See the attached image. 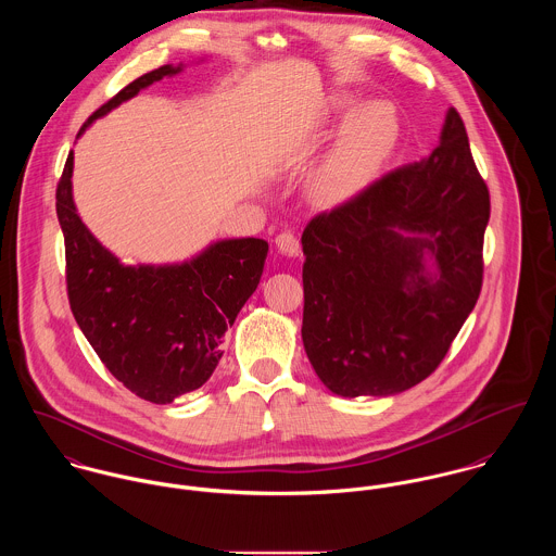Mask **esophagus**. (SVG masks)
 Returning <instances> with one entry per match:
<instances>
[{
    "instance_id": "34e87169",
    "label": "esophagus",
    "mask_w": 556,
    "mask_h": 556,
    "mask_svg": "<svg viewBox=\"0 0 556 556\" xmlns=\"http://www.w3.org/2000/svg\"><path fill=\"white\" fill-rule=\"evenodd\" d=\"M276 248L287 256H298L300 254V239L293 231H282V233L276 236Z\"/></svg>"
}]
</instances>
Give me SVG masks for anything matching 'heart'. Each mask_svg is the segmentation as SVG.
I'll return each instance as SVG.
<instances>
[{
    "label": "heart",
    "mask_w": 556,
    "mask_h": 556,
    "mask_svg": "<svg viewBox=\"0 0 556 556\" xmlns=\"http://www.w3.org/2000/svg\"><path fill=\"white\" fill-rule=\"evenodd\" d=\"M396 115L386 102L364 104L342 130V137L323 170L325 188H342L372 168L396 139Z\"/></svg>",
    "instance_id": "b5f03b06"
}]
</instances>
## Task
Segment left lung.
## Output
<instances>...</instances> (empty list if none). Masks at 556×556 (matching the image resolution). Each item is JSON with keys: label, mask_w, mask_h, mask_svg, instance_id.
Masks as SVG:
<instances>
[{"label": "left lung", "mask_w": 556, "mask_h": 556, "mask_svg": "<svg viewBox=\"0 0 556 556\" xmlns=\"http://www.w3.org/2000/svg\"><path fill=\"white\" fill-rule=\"evenodd\" d=\"M488 218V186L450 109L428 159L308 223L302 338L329 392L392 396L437 370L476 308Z\"/></svg>", "instance_id": "left-lung-1"}]
</instances>
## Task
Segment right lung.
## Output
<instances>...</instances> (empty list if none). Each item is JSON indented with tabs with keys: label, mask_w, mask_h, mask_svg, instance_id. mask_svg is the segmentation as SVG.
I'll list each match as a JSON object with an SVG mask.
<instances>
[{
	"label": "right lung",
	"mask_w": 556,
	"mask_h": 556,
	"mask_svg": "<svg viewBox=\"0 0 556 556\" xmlns=\"http://www.w3.org/2000/svg\"><path fill=\"white\" fill-rule=\"evenodd\" d=\"M160 66L128 83L83 126L137 96L143 87L177 75ZM68 154L55 192L66 243V287L80 331L109 372L132 394L154 404L199 390L223 357L225 331L256 291L267 241L223 239L175 265H124L80 223L73 201Z\"/></svg>",
	"instance_id": "add662e5"
}]
</instances>
